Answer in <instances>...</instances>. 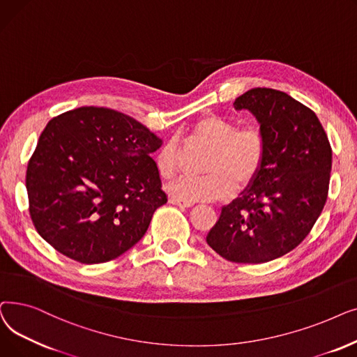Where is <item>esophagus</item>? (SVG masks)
<instances>
[{"instance_id": "esophagus-1", "label": "esophagus", "mask_w": 357, "mask_h": 357, "mask_svg": "<svg viewBox=\"0 0 357 357\" xmlns=\"http://www.w3.org/2000/svg\"><path fill=\"white\" fill-rule=\"evenodd\" d=\"M169 203H173V205L178 206V208H193V203H189V202H181V200H177V199H169Z\"/></svg>"}]
</instances>
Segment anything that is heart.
I'll return each instance as SVG.
<instances>
[{"instance_id":"heart-1","label":"heart","mask_w":357,"mask_h":357,"mask_svg":"<svg viewBox=\"0 0 357 357\" xmlns=\"http://www.w3.org/2000/svg\"><path fill=\"white\" fill-rule=\"evenodd\" d=\"M189 138L211 149L203 177H180L168 185V193L181 202H213L229 197L235 188L247 189L257 178L266 161L267 144L257 128L238 125L218 114H206L192 125ZM158 174L169 180L178 168V148L165 142L155 154Z\"/></svg>"}]
</instances>
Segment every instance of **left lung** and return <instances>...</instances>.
<instances>
[{
	"label": "left lung",
	"instance_id": "8db88e82",
	"mask_svg": "<svg viewBox=\"0 0 357 357\" xmlns=\"http://www.w3.org/2000/svg\"><path fill=\"white\" fill-rule=\"evenodd\" d=\"M234 107L257 117L266 161L241 197L222 208L206 243L228 261L267 263L307 238L324 209L331 145L317 114L283 91L251 89Z\"/></svg>",
	"mask_w": 357,
	"mask_h": 357
}]
</instances>
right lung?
I'll use <instances>...</instances> for the list:
<instances>
[{
  "instance_id": "obj_1",
  "label": "right lung",
  "mask_w": 357,
  "mask_h": 357,
  "mask_svg": "<svg viewBox=\"0 0 357 357\" xmlns=\"http://www.w3.org/2000/svg\"><path fill=\"white\" fill-rule=\"evenodd\" d=\"M160 146L155 133L106 107H78L49 121L26 172L39 235L82 264L122 256L167 203L151 157Z\"/></svg>"
}]
</instances>
